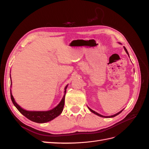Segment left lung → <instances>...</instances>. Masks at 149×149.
<instances>
[{
    "mask_svg": "<svg viewBox=\"0 0 149 149\" xmlns=\"http://www.w3.org/2000/svg\"><path fill=\"white\" fill-rule=\"evenodd\" d=\"M124 49L125 50V52H126V53H127V54H128V55H129V53H128V52H127V49H126L125 47H124ZM89 108V109L93 113H94V114H96V115H97V116H100V117H102V118H114V117H115V116H116L117 115H118V114H119L120 112L123 111V110H122V111H120V112H119L118 113H117V114H114V115H112V116H102V115H101V114H98V113H97L96 112H95V111H93L91 109H90L89 107H88Z\"/></svg>",
    "mask_w": 149,
    "mask_h": 149,
    "instance_id": "left-lung-1",
    "label": "left lung"
}]
</instances>
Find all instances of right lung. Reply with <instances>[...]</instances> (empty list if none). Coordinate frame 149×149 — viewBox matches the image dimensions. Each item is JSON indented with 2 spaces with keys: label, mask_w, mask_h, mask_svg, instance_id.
<instances>
[{
  "label": "right lung",
  "mask_w": 149,
  "mask_h": 149,
  "mask_svg": "<svg viewBox=\"0 0 149 149\" xmlns=\"http://www.w3.org/2000/svg\"><path fill=\"white\" fill-rule=\"evenodd\" d=\"M12 84V82H11ZM68 87V85L65 87V94H66V89ZM65 96L63 97L62 100L59 103L56 107H55L54 109L49 110L48 111H28L22 109L16 103L13 97L12 94L11 93V89H10V97L11 100L13 102V104L16 107L17 109L19 111V112L22 114H23L26 118L29 119V120L35 122V123H47V122L50 121L56 118L57 116L61 114V113L63 111L64 107L65 104Z\"/></svg>",
  "instance_id": "1"
}]
</instances>
